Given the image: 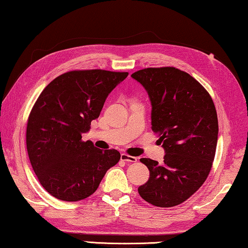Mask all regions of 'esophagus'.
Wrapping results in <instances>:
<instances>
[{
    "mask_svg": "<svg viewBox=\"0 0 248 248\" xmlns=\"http://www.w3.org/2000/svg\"><path fill=\"white\" fill-rule=\"evenodd\" d=\"M120 158L125 163H133V162H136V161H137L136 156H131V155H125V153H123Z\"/></svg>",
    "mask_w": 248,
    "mask_h": 248,
    "instance_id": "34e87169",
    "label": "esophagus"
}]
</instances>
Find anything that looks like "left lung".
<instances>
[{
	"label": "left lung",
	"mask_w": 248,
	"mask_h": 248,
	"mask_svg": "<svg viewBox=\"0 0 248 248\" xmlns=\"http://www.w3.org/2000/svg\"><path fill=\"white\" fill-rule=\"evenodd\" d=\"M131 77L147 90L151 128L166 151L163 163L140 159L150 178L138 192L155 206L179 205L202 186L211 171L218 135L214 103L198 80L178 68H144Z\"/></svg>",
	"instance_id": "left-lung-1"
}]
</instances>
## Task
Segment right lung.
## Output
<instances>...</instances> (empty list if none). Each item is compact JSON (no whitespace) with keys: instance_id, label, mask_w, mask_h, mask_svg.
<instances>
[{"instance_id":"1","label":"right lung","mask_w":248,"mask_h":248,"mask_svg":"<svg viewBox=\"0 0 248 248\" xmlns=\"http://www.w3.org/2000/svg\"><path fill=\"white\" fill-rule=\"evenodd\" d=\"M128 73L72 70L55 78L37 98L27 120L26 148L39 183L54 198L76 202L95 192L119 162L115 149L82 141L106 98Z\"/></svg>"}]
</instances>
